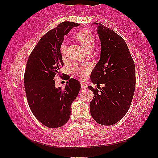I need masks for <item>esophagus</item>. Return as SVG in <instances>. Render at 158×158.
<instances>
[{
  "label": "esophagus",
  "mask_w": 158,
  "mask_h": 158,
  "mask_svg": "<svg viewBox=\"0 0 158 158\" xmlns=\"http://www.w3.org/2000/svg\"><path fill=\"white\" fill-rule=\"evenodd\" d=\"M88 85L87 84H85V82H81V89H85V88H87Z\"/></svg>",
  "instance_id": "obj_1"
}]
</instances>
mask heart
Returning a JSON list of instances; mask_svg holds the SVG:
<instances>
[{"label": "heart", "mask_w": 158, "mask_h": 158, "mask_svg": "<svg viewBox=\"0 0 158 158\" xmlns=\"http://www.w3.org/2000/svg\"><path fill=\"white\" fill-rule=\"evenodd\" d=\"M76 39L82 45L87 51H91L95 46L96 40L91 32L88 30H82L75 34ZM60 53L63 60L67 58V46L64 43L61 44ZM89 71V66L88 64H76L72 68L71 73L74 77L81 79H85Z\"/></svg>", "instance_id": "1"}]
</instances>
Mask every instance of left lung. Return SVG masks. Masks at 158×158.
Returning a JSON list of instances; mask_svg holds the SVG:
<instances>
[{
  "mask_svg": "<svg viewBox=\"0 0 158 158\" xmlns=\"http://www.w3.org/2000/svg\"><path fill=\"white\" fill-rule=\"evenodd\" d=\"M94 23L98 25L101 53L90 74L98 89L88 86L94 94L90 111L99 124L111 126L126 115L131 106L136 84L135 62L121 36L101 23ZM99 84L104 87L99 88Z\"/></svg>",
  "mask_w": 158,
  "mask_h": 158,
  "instance_id": "8db88e82",
  "label": "left lung"
}]
</instances>
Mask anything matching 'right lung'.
<instances>
[{
  "label": "right lung",
  "instance_id": "1",
  "mask_svg": "<svg viewBox=\"0 0 158 158\" xmlns=\"http://www.w3.org/2000/svg\"><path fill=\"white\" fill-rule=\"evenodd\" d=\"M79 23L64 21L42 36L27 60L24 73L25 92L35 118L48 128L64 126L70 115V106L81 88L77 79H69L64 89L55 87L54 77L63 67L60 46L64 36Z\"/></svg>",
  "mask_w": 158,
  "mask_h": 158
}]
</instances>
